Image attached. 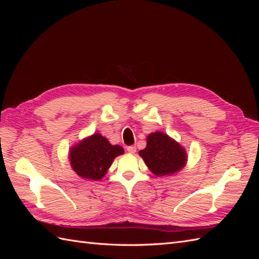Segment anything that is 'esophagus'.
Returning <instances> with one entry per match:
<instances>
[{
    "instance_id": "esophagus-1",
    "label": "esophagus",
    "mask_w": 259,
    "mask_h": 259,
    "mask_svg": "<svg viewBox=\"0 0 259 259\" xmlns=\"http://www.w3.org/2000/svg\"><path fill=\"white\" fill-rule=\"evenodd\" d=\"M126 150H127L130 153H135V152H136V147H135V146H127V147H126Z\"/></svg>"
}]
</instances>
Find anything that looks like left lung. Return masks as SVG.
Returning <instances> with one entry per match:
<instances>
[{"mask_svg":"<svg viewBox=\"0 0 259 259\" xmlns=\"http://www.w3.org/2000/svg\"><path fill=\"white\" fill-rule=\"evenodd\" d=\"M139 155L156 176L176 173L187 161L182 146L161 132L152 133L147 137V147L139 151Z\"/></svg>","mask_w":259,"mask_h":259,"instance_id":"1","label":"left lung"}]
</instances>
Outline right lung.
I'll use <instances>...</instances> for the list:
<instances>
[{"instance_id":"right-lung-1","label":"right lung","mask_w":259,"mask_h":259,"mask_svg":"<svg viewBox=\"0 0 259 259\" xmlns=\"http://www.w3.org/2000/svg\"><path fill=\"white\" fill-rule=\"evenodd\" d=\"M123 152L122 147L110 145L104 136L94 134L71 149L70 164L79 176L99 180L105 176L115 156Z\"/></svg>"}]
</instances>
